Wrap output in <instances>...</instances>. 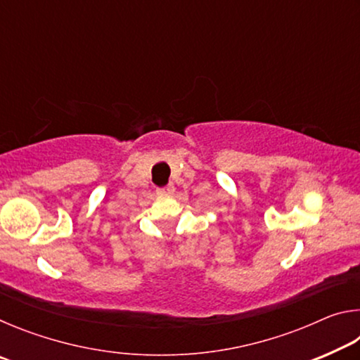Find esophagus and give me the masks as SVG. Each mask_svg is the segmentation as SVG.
Segmentation results:
<instances>
[{
	"mask_svg": "<svg viewBox=\"0 0 360 360\" xmlns=\"http://www.w3.org/2000/svg\"><path fill=\"white\" fill-rule=\"evenodd\" d=\"M173 192H174V186L173 184H167V186L157 188V193L158 195H169V193H173Z\"/></svg>",
	"mask_w": 360,
	"mask_h": 360,
	"instance_id": "34e87169",
	"label": "esophagus"
}]
</instances>
